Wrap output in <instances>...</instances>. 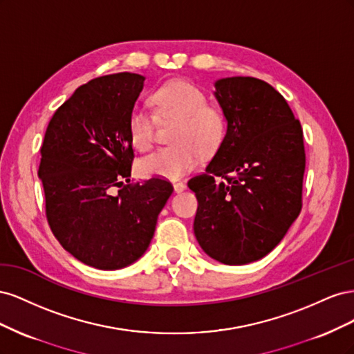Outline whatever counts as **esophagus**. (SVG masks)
<instances>
[{
	"mask_svg": "<svg viewBox=\"0 0 354 354\" xmlns=\"http://www.w3.org/2000/svg\"><path fill=\"white\" fill-rule=\"evenodd\" d=\"M173 186L177 194H180V192H183L186 189V183H183V181H174Z\"/></svg>",
	"mask_w": 354,
	"mask_h": 354,
	"instance_id": "obj_1",
	"label": "esophagus"
}]
</instances>
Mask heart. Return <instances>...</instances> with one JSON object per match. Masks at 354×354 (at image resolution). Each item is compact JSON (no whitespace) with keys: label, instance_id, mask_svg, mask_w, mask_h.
Masks as SVG:
<instances>
[{"label":"heart","instance_id":"heart-1","mask_svg":"<svg viewBox=\"0 0 354 354\" xmlns=\"http://www.w3.org/2000/svg\"><path fill=\"white\" fill-rule=\"evenodd\" d=\"M155 115L160 122H176L169 134L173 146L156 149L137 164L143 177L178 178L194 168L199 155L209 156L221 147L227 134V116L221 106L207 103L198 85L176 80L152 94ZM155 116L134 108L128 116V134L133 146L146 152L155 142Z\"/></svg>","mask_w":354,"mask_h":354}]
</instances>
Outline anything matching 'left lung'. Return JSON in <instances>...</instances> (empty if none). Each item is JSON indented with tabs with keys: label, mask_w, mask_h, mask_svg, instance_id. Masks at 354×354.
Wrapping results in <instances>:
<instances>
[{
	"label": "left lung",
	"mask_w": 354,
	"mask_h": 354,
	"mask_svg": "<svg viewBox=\"0 0 354 354\" xmlns=\"http://www.w3.org/2000/svg\"><path fill=\"white\" fill-rule=\"evenodd\" d=\"M216 90L227 134L205 173L187 181L198 199L194 230L214 260L246 264L269 254L303 208V128L261 80L223 78Z\"/></svg>",
	"instance_id": "obj_1"
}]
</instances>
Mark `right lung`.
Masks as SVG:
<instances>
[{"instance_id": "obj_1", "label": "right lung", "mask_w": 354, "mask_h": 354, "mask_svg": "<svg viewBox=\"0 0 354 354\" xmlns=\"http://www.w3.org/2000/svg\"><path fill=\"white\" fill-rule=\"evenodd\" d=\"M143 81L121 72L81 85L51 116L41 146L48 226L75 259L100 270L140 259L174 190L159 177L130 183L128 116Z\"/></svg>"}]
</instances>
